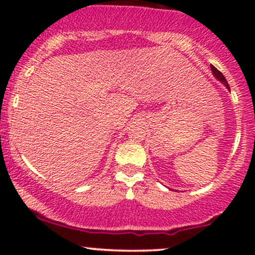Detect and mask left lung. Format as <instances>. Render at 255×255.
<instances>
[{
  "mask_svg": "<svg viewBox=\"0 0 255 255\" xmlns=\"http://www.w3.org/2000/svg\"><path fill=\"white\" fill-rule=\"evenodd\" d=\"M211 70H212V74H213V76H215V78L217 79L218 81H221V82H222V84L225 85V86L227 87L228 90H230V85H228L227 80H226L225 76H223V74L221 73V71H218L217 69H216L215 66H213V65H211Z\"/></svg>",
  "mask_w": 255,
  "mask_h": 255,
  "instance_id": "1",
  "label": "left lung"
}]
</instances>
